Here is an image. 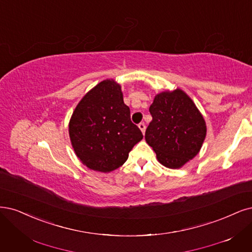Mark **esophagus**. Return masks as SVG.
<instances>
[{
	"mask_svg": "<svg viewBox=\"0 0 252 252\" xmlns=\"http://www.w3.org/2000/svg\"><path fill=\"white\" fill-rule=\"evenodd\" d=\"M138 128L141 129L142 133L144 134V133H145V130H146V125H145V123H140V124H138Z\"/></svg>",
	"mask_w": 252,
	"mask_h": 252,
	"instance_id": "1",
	"label": "esophagus"
}]
</instances>
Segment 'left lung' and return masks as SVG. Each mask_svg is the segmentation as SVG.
<instances>
[{
    "instance_id": "obj_1",
    "label": "left lung",
    "mask_w": 252,
    "mask_h": 252,
    "mask_svg": "<svg viewBox=\"0 0 252 252\" xmlns=\"http://www.w3.org/2000/svg\"><path fill=\"white\" fill-rule=\"evenodd\" d=\"M152 121L145 140L158 160L169 169H179L200 151L206 123L194 101L181 89L156 94L149 108Z\"/></svg>"
}]
</instances>
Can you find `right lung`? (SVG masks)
<instances>
[{
  "label": "right lung",
  "mask_w": 252,
  "mask_h": 252,
  "mask_svg": "<svg viewBox=\"0 0 252 252\" xmlns=\"http://www.w3.org/2000/svg\"><path fill=\"white\" fill-rule=\"evenodd\" d=\"M77 158L91 170L109 173L127 160L143 134L130 121L121 84L105 79L86 93L68 123Z\"/></svg>",
  "instance_id": "right-lung-1"
}]
</instances>
